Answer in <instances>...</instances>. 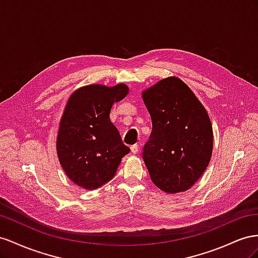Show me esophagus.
I'll list each match as a JSON object with an SVG mask.
<instances>
[{
	"mask_svg": "<svg viewBox=\"0 0 258 258\" xmlns=\"http://www.w3.org/2000/svg\"><path fill=\"white\" fill-rule=\"evenodd\" d=\"M131 151H132V153L136 154L138 152V145H133V146H132L131 147Z\"/></svg>",
	"mask_w": 258,
	"mask_h": 258,
	"instance_id": "1",
	"label": "esophagus"
}]
</instances>
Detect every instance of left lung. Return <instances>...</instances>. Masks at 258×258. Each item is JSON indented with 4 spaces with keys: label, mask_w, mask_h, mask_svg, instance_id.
<instances>
[{
    "label": "left lung",
    "mask_w": 258,
    "mask_h": 258,
    "mask_svg": "<svg viewBox=\"0 0 258 258\" xmlns=\"http://www.w3.org/2000/svg\"><path fill=\"white\" fill-rule=\"evenodd\" d=\"M152 131L143 158L152 182L166 194L187 191L201 178L213 152V128L204 106L177 77L142 93Z\"/></svg>",
    "instance_id": "left-lung-1"
}]
</instances>
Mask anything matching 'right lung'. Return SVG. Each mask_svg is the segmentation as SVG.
<instances>
[{"label": "right lung", "mask_w": 258, "mask_h": 258, "mask_svg": "<svg viewBox=\"0 0 258 258\" xmlns=\"http://www.w3.org/2000/svg\"><path fill=\"white\" fill-rule=\"evenodd\" d=\"M128 86L91 84L71 94L59 122L56 151L68 178L93 190L111 179L130 152L110 121L114 102L125 98Z\"/></svg>", "instance_id": "1"}]
</instances>
